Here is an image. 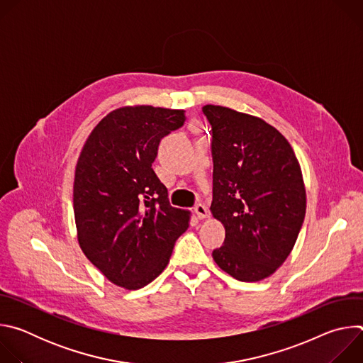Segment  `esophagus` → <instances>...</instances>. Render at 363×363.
Here are the masks:
<instances>
[{
  "label": "esophagus",
  "instance_id": "esophagus-1",
  "mask_svg": "<svg viewBox=\"0 0 363 363\" xmlns=\"http://www.w3.org/2000/svg\"><path fill=\"white\" fill-rule=\"evenodd\" d=\"M194 211H195V214H196V217L199 220H203V218H208L210 217V211H208V208H206L203 203H196Z\"/></svg>",
  "mask_w": 363,
  "mask_h": 363
}]
</instances>
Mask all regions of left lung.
<instances>
[{
    "label": "left lung",
    "instance_id": "8db88e82",
    "mask_svg": "<svg viewBox=\"0 0 363 363\" xmlns=\"http://www.w3.org/2000/svg\"><path fill=\"white\" fill-rule=\"evenodd\" d=\"M202 112L213 128L211 213L225 228L213 258L240 281H260L286 262L304 221L298 161L263 119L214 105Z\"/></svg>",
    "mask_w": 363,
    "mask_h": 363
}]
</instances>
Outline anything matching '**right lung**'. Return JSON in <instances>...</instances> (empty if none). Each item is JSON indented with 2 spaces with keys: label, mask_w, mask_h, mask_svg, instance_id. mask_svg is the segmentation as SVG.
Instances as JSON below:
<instances>
[{
  "label": "right lung",
  "mask_w": 363,
  "mask_h": 363,
  "mask_svg": "<svg viewBox=\"0 0 363 363\" xmlns=\"http://www.w3.org/2000/svg\"><path fill=\"white\" fill-rule=\"evenodd\" d=\"M185 111L125 106L89 135L76 165L73 208L77 240L90 263L119 287L138 290L169 263L189 211L174 208L152 169L164 136Z\"/></svg>",
  "instance_id": "add662e5"
}]
</instances>
